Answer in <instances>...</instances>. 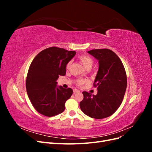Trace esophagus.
Here are the masks:
<instances>
[{"label":"esophagus","mask_w":152,"mask_h":152,"mask_svg":"<svg viewBox=\"0 0 152 152\" xmlns=\"http://www.w3.org/2000/svg\"><path fill=\"white\" fill-rule=\"evenodd\" d=\"M80 93V91L78 90V89H73V93L76 94V93Z\"/></svg>","instance_id":"obj_1"}]
</instances>
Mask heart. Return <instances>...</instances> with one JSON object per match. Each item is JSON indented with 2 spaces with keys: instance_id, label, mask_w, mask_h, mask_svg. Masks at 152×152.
Masks as SVG:
<instances>
[{
  "instance_id": "1",
  "label": "heart",
  "mask_w": 152,
  "mask_h": 152,
  "mask_svg": "<svg viewBox=\"0 0 152 152\" xmlns=\"http://www.w3.org/2000/svg\"><path fill=\"white\" fill-rule=\"evenodd\" d=\"M79 59L80 60V61L82 62V63L83 64V65L86 67V68H89V67H91L93 63V59L90 56L87 54H80L79 56ZM72 65V61H68L66 65V70H69L70 68ZM87 82V80L86 79H77L76 80V84L78 86H82L83 84H84L85 83Z\"/></svg>"
}]
</instances>
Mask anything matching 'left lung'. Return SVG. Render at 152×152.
<instances>
[{
	"label": "left lung",
	"mask_w": 152,
	"mask_h": 152,
	"mask_svg": "<svg viewBox=\"0 0 152 152\" xmlns=\"http://www.w3.org/2000/svg\"><path fill=\"white\" fill-rule=\"evenodd\" d=\"M99 61V70L93 86L98 94L84 91L80 107L87 116L96 119L111 116L120 107L127 87V75L121 59L108 49L87 52Z\"/></svg>",
	"instance_id": "8db88e82"
}]
</instances>
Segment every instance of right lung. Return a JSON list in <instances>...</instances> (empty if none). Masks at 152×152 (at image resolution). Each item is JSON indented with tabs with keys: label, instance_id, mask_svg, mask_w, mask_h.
I'll use <instances>...</instances> for the list:
<instances>
[{
	"label": "right lung",
	"instance_id": "right-lung-1",
	"mask_svg": "<svg viewBox=\"0 0 152 152\" xmlns=\"http://www.w3.org/2000/svg\"><path fill=\"white\" fill-rule=\"evenodd\" d=\"M74 50L58 47L44 49L34 58L29 67L26 89L30 102L39 113L53 117L65 110L66 101L73 90L56 87L59 75L66 74V65L75 56Z\"/></svg>",
	"mask_w": 152,
	"mask_h": 152
}]
</instances>
